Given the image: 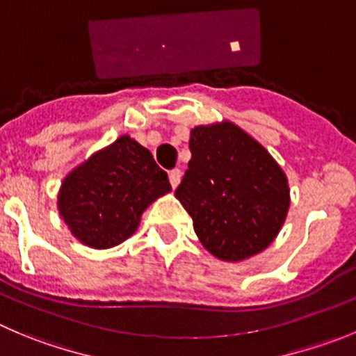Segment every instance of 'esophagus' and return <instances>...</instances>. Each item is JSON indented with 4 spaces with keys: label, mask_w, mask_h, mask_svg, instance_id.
<instances>
[{
    "label": "esophagus",
    "mask_w": 356,
    "mask_h": 356,
    "mask_svg": "<svg viewBox=\"0 0 356 356\" xmlns=\"http://www.w3.org/2000/svg\"><path fill=\"white\" fill-rule=\"evenodd\" d=\"M169 181H171L172 188H176L178 185H180V181H181V171H180V169H172V171H169Z\"/></svg>",
    "instance_id": "esophagus-1"
}]
</instances>
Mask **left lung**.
I'll use <instances>...</instances> for the list:
<instances>
[{
	"label": "left lung",
	"instance_id": "left-lung-1",
	"mask_svg": "<svg viewBox=\"0 0 356 356\" xmlns=\"http://www.w3.org/2000/svg\"><path fill=\"white\" fill-rule=\"evenodd\" d=\"M188 147L192 159L175 195L192 216L202 246L227 262L266 250L289 213L283 169L231 122L197 125Z\"/></svg>",
	"mask_w": 356,
	"mask_h": 356
}]
</instances>
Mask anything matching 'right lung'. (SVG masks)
Segmentation results:
<instances>
[{
	"instance_id": "obj_1",
	"label": "right lung",
	"mask_w": 356,
	"mask_h": 356,
	"mask_svg": "<svg viewBox=\"0 0 356 356\" xmlns=\"http://www.w3.org/2000/svg\"><path fill=\"white\" fill-rule=\"evenodd\" d=\"M169 191L150 152L120 136L64 178L57 206L74 238L104 250L133 236L148 204Z\"/></svg>"
}]
</instances>
